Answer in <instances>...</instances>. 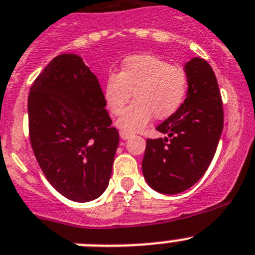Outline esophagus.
Here are the masks:
<instances>
[{
  "mask_svg": "<svg viewBox=\"0 0 255 255\" xmlns=\"http://www.w3.org/2000/svg\"><path fill=\"white\" fill-rule=\"evenodd\" d=\"M130 136H131V134H129V132H125V131L120 132V138L123 139V140H128Z\"/></svg>",
  "mask_w": 255,
  "mask_h": 255,
  "instance_id": "esophagus-1",
  "label": "esophagus"
}]
</instances>
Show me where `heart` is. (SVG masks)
I'll return each instance as SVG.
<instances>
[{
	"label": "heart",
	"mask_w": 255,
	"mask_h": 255,
	"mask_svg": "<svg viewBox=\"0 0 255 255\" xmlns=\"http://www.w3.org/2000/svg\"><path fill=\"white\" fill-rule=\"evenodd\" d=\"M188 79L184 70L175 67L163 58L148 53L126 57L119 74H111L103 85V97L108 110L120 115L117 121L121 131L138 132L152 117L164 120L172 116L184 102Z\"/></svg>",
	"instance_id": "1"
}]
</instances>
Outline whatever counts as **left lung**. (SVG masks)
<instances>
[{"mask_svg":"<svg viewBox=\"0 0 255 255\" xmlns=\"http://www.w3.org/2000/svg\"><path fill=\"white\" fill-rule=\"evenodd\" d=\"M186 98L172 116L155 129L164 138L147 139L141 162L144 179L161 194H177L203 176L224 129L220 88L206 60L193 57L184 66Z\"/></svg>","mask_w":255,"mask_h":255,"instance_id":"left-lung-1","label":"left lung"}]
</instances>
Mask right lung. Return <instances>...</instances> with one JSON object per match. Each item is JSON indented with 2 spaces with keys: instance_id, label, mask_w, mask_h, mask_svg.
<instances>
[{
  "instance_id": "add662e5",
  "label": "right lung",
  "mask_w": 255,
  "mask_h": 255,
  "mask_svg": "<svg viewBox=\"0 0 255 255\" xmlns=\"http://www.w3.org/2000/svg\"><path fill=\"white\" fill-rule=\"evenodd\" d=\"M29 135L44 176L67 199L85 203L107 189L119 145L97 76L76 53H62L33 83Z\"/></svg>"
}]
</instances>
